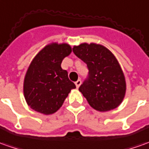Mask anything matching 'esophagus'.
Instances as JSON below:
<instances>
[{"label":"esophagus","instance_id":"34e87169","mask_svg":"<svg viewBox=\"0 0 149 149\" xmlns=\"http://www.w3.org/2000/svg\"><path fill=\"white\" fill-rule=\"evenodd\" d=\"M81 80H77V81L75 82V85H76L77 88H78L79 86H81Z\"/></svg>","mask_w":149,"mask_h":149}]
</instances>
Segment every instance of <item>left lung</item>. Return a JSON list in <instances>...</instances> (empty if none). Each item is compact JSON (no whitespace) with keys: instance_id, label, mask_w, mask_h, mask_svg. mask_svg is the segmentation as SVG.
Listing matches in <instances>:
<instances>
[{"instance_id":"8db88e82","label":"left lung","mask_w":149,"mask_h":149,"mask_svg":"<svg viewBox=\"0 0 149 149\" xmlns=\"http://www.w3.org/2000/svg\"><path fill=\"white\" fill-rule=\"evenodd\" d=\"M72 50L87 65L88 77L79 91L89 104L100 112L118 107L125 97L126 86L123 72L113 54L95 43H83Z\"/></svg>"}]
</instances>
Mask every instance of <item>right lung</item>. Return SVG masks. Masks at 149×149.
<instances>
[{"label":"right lung","mask_w":149,"mask_h":149,"mask_svg":"<svg viewBox=\"0 0 149 149\" xmlns=\"http://www.w3.org/2000/svg\"><path fill=\"white\" fill-rule=\"evenodd\" d=\"M72 48L66 43H52L45 46L32 59L25 75L24 94L28 106L45 115L60 109L75 84L62 69L63 59Z\"/></svg>","instance_id":"right-lung-1"}]
</instances>
